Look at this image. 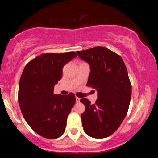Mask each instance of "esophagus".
<instances>
[{
  "instance_id": "obj_1",
  "label": "esophagus",
  "mask_w": 158,
  "mask_h": 158,
  "mask_svg": "<svg viewBox=\"0 0 158 158\" xmlns=\"http://www.w3.org/2000/svg\"><path fill=\"white\" fill-rule=\"evenodd\" d=\"M76 102H77V103L80 102V98H79V97H76Z\"/></svg>"
}]
</instances>
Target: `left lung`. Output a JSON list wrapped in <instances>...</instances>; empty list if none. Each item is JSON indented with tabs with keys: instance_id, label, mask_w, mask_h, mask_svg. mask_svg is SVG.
I'll return each instance as SVG.
<instances>
[{
	"instance_id": "8db88e82",
	"label": "left lung",
	"mask_w": 158,
	"mask_h": 158,
	"mask_svg": "<svg viewBox=\"0 0 158 158\" xmlns=\"http://www.w3.org/2000/svg\"><path fill=\"white\" fill-rule=\"evenodd\" d=\"M90 65L87 86L97 91L95 104L80 99L85 110L81 114L83 129L94 138H105L119 128L126 117L131 96V85L122 58L104 47L77 51Z\"/></svg>"
}]
</instances>
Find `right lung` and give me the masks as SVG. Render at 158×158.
Segmentation results:
<instances>
[{
    "mask_svg": "<svg viewBox=\"0 0 158 158\" xmlns=\"http://www.w3.org/2000/svg\"><path fill=\"white\" fill-rule=\"evenodd\" d=\"M73 52L44 53L25 66L19 81V103L26 122L39 135L56 139L64 133L68 114L76 102L73 94H53Z\"/></svg>",
    "mask_w": 158,
    "mask_h": 158,
    "instance_id": "add662e5",
    "label": "right lung"
}]
</instances>
